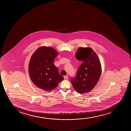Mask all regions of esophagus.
Listing matches in <instances>:
<instances>
[{"instance_id":"34e87169","label":"esophagus","mask_w":131,"mask_h":131,"mask_svg":"<svg viewBox=\"0 0 131 131\" xmlns=\"http://www.w3.org/2000/svg\"><path fill=\"white\" fill-rule=\"evenodd\" d=\"M63 78H64V80H67V79H68V76L67 75V76H63Z\"/></svg>"}]
</instances>
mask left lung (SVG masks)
Returning a JSON list of instances; mask_svg holds the SVG:
<instances>
[{
	"label": "left lung",
	"mask_w": 131,
	"mask_h": 131,
	"mask_svg": "<svg viewBox=\"0 0 131 131\" xmlns=\"http://www.w3.org/2000/svg\"><path fill=\"white\" fill-rule=\"evenodd\" d=\"M75 56L83 63L78 68L76 77L72 78L70 81L78 93H88L97 84L101 74L100 59L90 48H79Z\"/></svg>",
	"instance_id": "left-lung-1"
}]
</instances>
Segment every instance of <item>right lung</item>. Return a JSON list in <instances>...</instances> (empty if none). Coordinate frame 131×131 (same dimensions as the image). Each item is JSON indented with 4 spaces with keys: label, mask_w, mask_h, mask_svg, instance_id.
Here are the masks:
<instances>
[{
    "label": "right lung",
    "mask_w": 131,
    "mask_h": 131,
    "mask_svg": "<svg viewBox=\"0 0 131 131\" xmlns=\"http://www.w3.org/2000/svg\"><path fill=\"white\" fill-rule=\"evenodd\" d=\"M58 53L51 47L38 48L31 57L28 72L34 84L40 89L50 91L63 80L58 68L53 63Z\"/></svg>",
    "instance_id": "obj_1"
}]
</instances>
